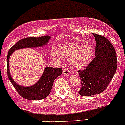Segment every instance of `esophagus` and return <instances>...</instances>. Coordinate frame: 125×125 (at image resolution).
Instances as JSON below:
<instances>
[{"mask_svg": "<svg viewBox=\"0 0 125 125\" xmlns=\"http://www.w3.org/2000/svg\"><path fill=\"white\" fill-rule=\"evenodd\" d=\"M63 74L65 75H71V73L70 70H68V69H63Z\"/></svg>", "mask_w": 125, "mask_h": 125, "instance_id": "obj_1", "label": "esophagus"}]
</instances>
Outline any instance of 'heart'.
<instances>
[{
	"mask_svg": "<svg viewBox=\"0 0 125 125\" xmlns=\"http://www.w3.org/2000/svg\"><path fill=\"white\" fill-rule=\"evenodd\" d=\"M94 50L93 45L89 43L83 45L74 42L62 43L58 51L53 49L51 57L52 59L60 61L61 55L69 59V63L73 68L77 70L84 68L91 62L94 55Z\"/></svg>",
	"mask_w": 125,
	"mask_h": 125,
	"instance_id": "b5f03b06",
	"label": "heart"
}]
</instances>
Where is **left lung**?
I'll return each mask as SVG.
<instances>
[{
  "label": "left lung",
  "mask_w": 125,
  "mask_h": 125,
  "mask_svg": "<svg viewBox=\"0 0 125 125\" xmlns=\"http://www.w3.org/2000/svg\"><path fill=\"white\" fill-rule=\"evenodd\" d=\"M95 37V57L85 68L79 71L82 87L79 91L82 96H91L104 91L114 77L117 67V55L111 43L102 36Z\"/></svg>",
  "instance_id": "obj_1"
}]
</instances>
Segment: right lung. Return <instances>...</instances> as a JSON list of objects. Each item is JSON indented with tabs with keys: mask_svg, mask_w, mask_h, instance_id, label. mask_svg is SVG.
<instances>
[{
	"mask_svg": "<svg viewBox=\"0 0 125 125\" xmlns=\"http://www.w3.org/2000/svg\"><path fill=\"white\" fill-rule=\"evenodd\" d=\"M51 37L50 36L40 37H26L19 40L9 50L7 55V74L12 85L19 94L28 100H42L47 97L51 93L54 81L58 76L62 73V68H54L46 67L40 79L34 85L29 86H24L17 84L14 80L10 71L9 60L11 54L15 51L23 48H39L45 46L48 43Z\"/></svg>",
	"mask_w": 125,
	"mask_h": 125,
	"instance_id": "obj_1",
	"label": "right lung"
}]
</instances>
